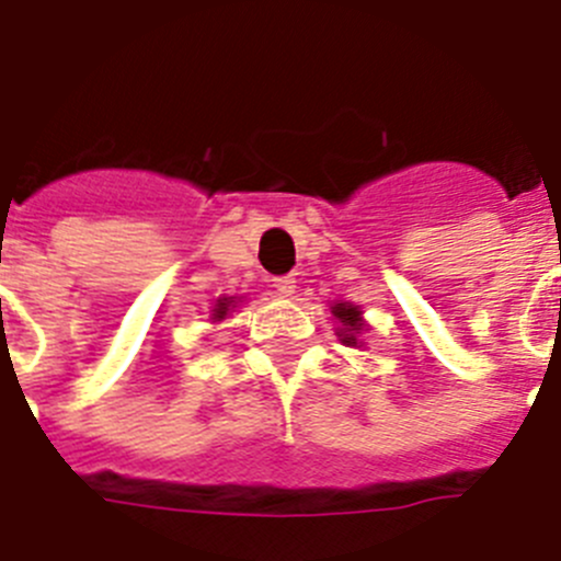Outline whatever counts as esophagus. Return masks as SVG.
Here are the masks:
<instances>
[{"mask_svg":"<svg viewBox=\"0 0 561 561\" xmlns=\"http://www.w3.org/2000/svg\"><path fill=\"white\" fill-rule=\"evenodd\" d=\"M273 290H276L279 296H294L296 279L294 276H276V279H273Z\"/></svg>","mask_w":561,"mask_h":561,"instance_id":"1","label":"esophagus"}]
</instances>
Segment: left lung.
Segmentation results:
<instances>
[{"instance_id": "1", "label": "left lung", "mask_w": 561, "mask_h": 561, "mask_svg": "<svg viewBox=\"0 0 561 561\" xmlns=\"http://www.w3.org/2000/svg\"><path fill=\"white\" fill-rule=\"evenodd\" d=\"M331 313L342 322V328L336 331L339 336H342V342L353 347L359 345V333L362 328H365V322H362V310L351 302H336L331 308Z\"/></svg>"}]
</instances>
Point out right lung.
<instances>
[{
    "instance_id": "obj_1",
    "label": "right lung",
    "mask_w": 561,
    "mask_h": 561,
    "mask_svg": "<svg viewBox=\"0 0 561 561\" xmlns=\"http://www.w3.org/2000/svg\"><path fill=\"white\" fill-rule=\"evenodd\" d=\"M233 308H237V296H222V299H216V308L214 313H210V319H214V322H222V319H228V313Z\"/></svg>"
}]
</instances>
